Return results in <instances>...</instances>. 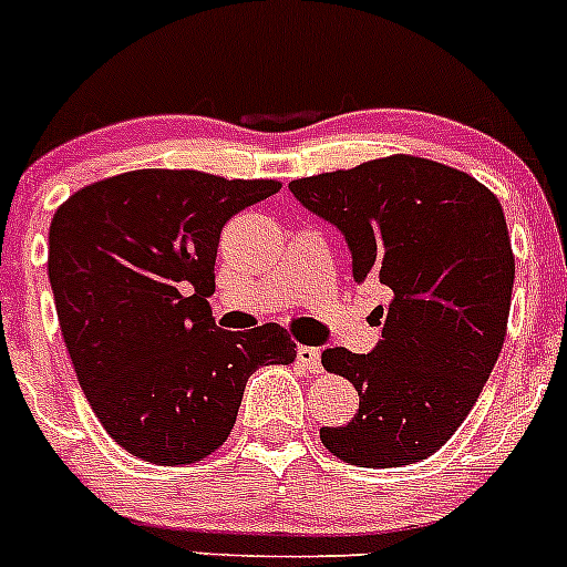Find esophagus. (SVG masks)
I'll list each match as a JSON object with an SVG mask.
<instances>
[{
	"label": "esophagus",
	"instance_id": "esophagus-1",
	"mask_svg": "<svg viewBox=\"0 0 567 567\" xmlns=\"http://www.w3.org/2000/svg\"><path fill=\"white\" fill-rule=\"evenodd\" d=\"M296 360H299V365H305L310 373L321 371V349H316V346H299Z\"/></svg>",
	"mask_w": 567,
	"mask_h": 567
}]
</instances>
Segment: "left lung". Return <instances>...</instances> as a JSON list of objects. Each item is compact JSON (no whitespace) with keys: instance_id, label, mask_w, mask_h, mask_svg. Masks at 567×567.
Here are the masks:
<instances>
[{"instance_id":"8db88e82","label":"left lung","mask_w":567,"mask_h":567,"mask_svg":"<svg viewBox=\"0 0 567 567\" xmlns=\"http://www.w3.org/2000/svg\"><path fill=\"white\" fill-rule=\"evenodd\" d=\"M296 199L343 233L357 282L388 305L371 354H321L360 410L321 426V443L351 465L399 468L432 457L480 399L507 338L515 257L496 196L471 174L412 155L290 183Z\"/></svg>"}]
</instances>
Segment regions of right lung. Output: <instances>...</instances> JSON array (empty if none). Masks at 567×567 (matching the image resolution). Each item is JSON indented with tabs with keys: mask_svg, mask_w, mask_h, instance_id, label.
<instances>
[{
	"mask_svg": "<svg viewBox=\"0 0 567 567\" xmlns=\"http://www.w3.org/2000/svg\"><path fill=\"white\" fill-rule=\"evenodd\" d=\"M277 179L141 168L85 185L49 227V282L87 404L132 457L190 465L216 452L260 365H288L279 323L216 327V251L235 213Z\"/></svg>",
	"mask_w": 567,
	"mask_h": 567,
	"instance_id": "right-lung-1",
	"label": "right lung"
}]
</instances>
